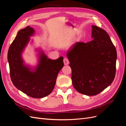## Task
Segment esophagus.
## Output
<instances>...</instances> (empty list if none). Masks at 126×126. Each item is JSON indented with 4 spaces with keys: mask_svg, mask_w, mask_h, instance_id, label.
<instances>
[{
    "mask_svg": "<svg viewBox=\"0 0 126 126\" xmlns=\"http://www.w3.org/2000/svg\"><path fill=\"white\" fill-rule=\"evenodd\" d=\"M63 63L64 64H65V65H67V64H68L69 63V60H68V59L67 58H64L63 59Z\"/></svg>",
    "mask_w": 126,
    "mask_h": 126,
    "instance_id": "esophagus-1",
    "label": "esophagus"
}]
</instances>
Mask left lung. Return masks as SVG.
Segmentation results:
<instances>
[{"label":"left lung","mask_w":126,"mask_h":126,"mask_svg":"<svg viewBox=\"0 0 126 126\" xmlns=\"http://www.w3.org/2000/svg\"><path fill=\"white\" fill-rule=\"evenodd\" d=\"M93 40L77 42L67 52L71 68L72 85L79 93L94 96L113 81L117 51L105 30L92 26Z\"/></svg>","instance_id":"obj_1"}]
</instances>
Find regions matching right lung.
Segmentation results:
<instances>
[{
    "mask_svg": "<svg viewBox=\"0 0 126 126\" xmlns=\"http://www.w3.org/2000/svg\"><path fill=\"white\" fill-rule=\"evenodd\" d=\"M33 33V29L29 26L18 32L9 47L8 60L14 85L30 97L41 98L48 96L54 89L57 75L64 65L63 58L60 57L51 60L41 52L35 71H30V68L23 63L21 52Z\"/></svg>",
    "mask_w": 126,
    "mask_h": 126,
    "instance_id": "add662e5",
    "label": "right lung"
}]
</instances>
